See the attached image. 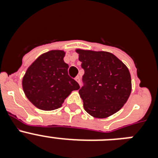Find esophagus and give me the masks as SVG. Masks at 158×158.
<instances>
[{"mask_svg": "<svg viewBox=\"0 0 158 158\" xmlns=\"http://www.w3.org/2000/svg\"><path fill=\"white\" fill-rule=\"evenodd\" d=\"M75 80H76V81L77 82V83L79 84V85H81V79H80V77H79V76L75 78Z\"/></svg>", "mask_w": 158, "mask_h": 158, "instance_id": "1", "label": "esophagus"}]
</instances>
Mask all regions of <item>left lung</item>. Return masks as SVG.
I'll return each mask as SVG.
<instances>
[{"label":"left lung","instance_id":"left-lung-1","mask_svg":"<svg viewBox=\"0 0 158 158\" xmlns=\"http://www.w3.org/2000/svg\"><path fill=\"white\" fill-rule=\"evenodd\" d=\"M76 51L85 70L84 86L79 90L85 110L99 118L119 111L131 93L127 67L111 53L81 49Z\"/></svg>","mask_w":158,"mask_h":158}]
</instances>
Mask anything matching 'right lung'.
Returning a JSON list of instances; mask_svg holds the SVG:
<instances>
[{"instance_id":"right-lung-1","label":"right lung","mask_w":158,"mask_h":158,"mask_svg":"<svg viewBox=\"0 0 158 158\" xmlns=\"http://www.w3.org/2000/svg\"><path fill=\"white\" fill-rule=\"evenodd\" d=\"M63 51H51L40 55L27 69L22 81L23 92L31 104L43 111L62 107L72 91L78 90L77 82L68 74L69 65L64 62Z\"/></svg>"}]
</instances>
